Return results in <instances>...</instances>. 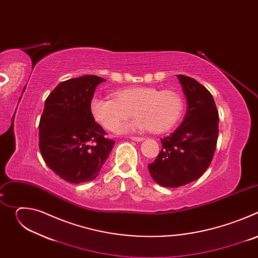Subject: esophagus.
Wrapping results in <instances>:
<instances>
[{"instance_id": "1", "label": "esophagus", "mask_w": 258, "mask_h": 258, "mask_svg": "<svg viewBox=\"0 0 258 258\" xmlns=\"http://www.w3.org/2000/svg\"><path fill=\"white\" fill-rule=\"evenodd\" d=\"M130 139L135 141V142H142V141H144V138H141V137H131Z\"/></svg>"}]
</instances>
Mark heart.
<instances>
[{
  "label": "heart",
  "instance_id": "obj_1",
  "mask_svg": "<svg viewBox=\"0 0 258 258\" xmlns=\"http://www.w3.org/2000/svg\"><path fill=\"white\" fill-rule=\"evenodd\" d=\"M112 99L95 96L90 102L94 120L104 130L116 131L130 115L136 116L119 128V134L148 130L162 134L172 128L183 112L181 96L151 87H134L114 91Z\"/></svg>",
  "mask_w": 258,
  "mask_h": 258
}]
</instances>
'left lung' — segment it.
Masks as SVG:
<instances>
[{"mask_svg": "<svg viewBox=\"0 0 258 258\" xmlns=\"http://www.w3.org/2000/svg\"><path fill=\"white\" fill-rule=\"evenodd\" d=\"M187 101L180 125L161 139L162 149L148 164L158 185L176 188L198 179L208 168L218 137V112L209 91L196 80L177 76Z\"/></svg>", "mask_w": 258, "mask_h": 258, "instance_id": "obj_1", "label": "left lung"}]
</instances>
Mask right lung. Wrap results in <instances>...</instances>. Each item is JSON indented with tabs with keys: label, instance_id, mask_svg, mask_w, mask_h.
I'll list each match as a JSON object with an SVG mask.
<instances>
[{
	"label": "right lung",
	"instance_id": "obj_1",
	"mask_svg": "<svg viewBox=\"0 0 258 258\" xmlns=\"http://www.w3.org/2000/svg\"><path fill=\"white\" fill-rule=\"evenodd\" d=\"M105 81L96 76L65 81L45 101L40 150L49 168L68 182L96 178L114 146L90 112L95 90Z\"/></svg>",
	"mask_w": 258,
	"mask_h": 258
}]
</instances>
